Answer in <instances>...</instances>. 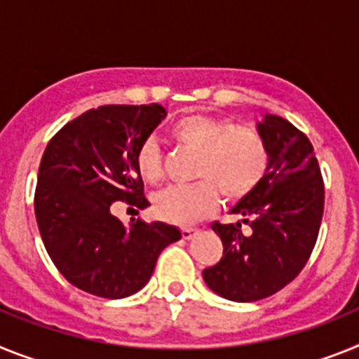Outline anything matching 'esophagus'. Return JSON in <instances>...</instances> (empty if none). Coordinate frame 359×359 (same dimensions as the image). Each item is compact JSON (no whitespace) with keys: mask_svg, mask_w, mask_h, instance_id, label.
<instances>
[{"mask_svg":"<svg viewBox=\"0 0 359 359\" xmlns=\"http://www.w3.org/2000/svg\"><path fill=\"white\" fill-rule=\"evenodd\" d=\"M195 233H197V229H193V227H184V229H182V238L189 240L193 235H195Z\"/></svg>","mask_w":359,"mask_h":359,"instance_id":"1","label":"esophagus"}]
</instances>
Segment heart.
<instances>
[{
	"label": "heart",
	"instance_id": "obj_1",
	"mask_svg": "<svg viewBox=\"0 0 359 359\" xmlns=\"http://www.w3.org/2000/svg\"><path fill=\"white\" fill-rule=\"evenodd\" d=\"M173 141L197 151L193 175L197 182L170 186L154 198L155 213L170 222H191L218 204V189L227 201H238L257 188L269 166L264 137L251 126L208 115H186L170 130ZM139 175L157 182L162 175L161 148L146 137L135 154Z\"/></svg>",
	"mask_w": 359,
	"mask_h": 359
}]
</instances>
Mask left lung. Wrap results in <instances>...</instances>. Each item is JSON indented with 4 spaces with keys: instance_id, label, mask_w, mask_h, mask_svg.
<instances>
[{
    "instance_id": "8db88e82",
    "label": "left lung",
    "mask_w": 359,
    "mask_h": 359,
    "mask_svg": "<svg viewBox=\"0 0 359 359\" xmlns=\"http://www.w3.org/2000/svg\"><path fill=\"white\" fill-rule=\"evenodd\" d=\"M269 166L253 191L231 210L242 222L211 226L224 245L222 258L202 271L208 287L233 302L274 294L300 274L316 244L325 188L305 133L278 115L257 124ZM250 233H241V224Z\"/></svg>"
}]
</instances>
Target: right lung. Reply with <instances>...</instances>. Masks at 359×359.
Returning <instances> with one entry per match:
<instances>
[{"label": "right lung", "mask_w": 359, "mask_h": 359, "mask_svg": "<svg viewBox=\"0 0 359 359\" xmlns=\"http://www.w3.org/2000/svg\"><path fill=\"white\" fill-rule=\"evenodd\" d=\"M166 117L161 104H106L65 124L46 144L34 211L46 253L65 278L101 298H126L154 274L161 251L180 238L175 226L132 218L114 202L148 208L137 148Z\"/></svg>", "instance_id": "obj_1"}]
</instances>
